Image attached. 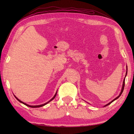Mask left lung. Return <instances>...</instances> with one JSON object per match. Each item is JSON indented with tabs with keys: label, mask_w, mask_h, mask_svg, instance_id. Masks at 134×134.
Segmentation results:
<instances>
[{
	"label": "left lung",
	"mask_w": 134,
	"mask_h": 134,
	"mask_svg": "<svg viewBox=\"0 0 134 134\" xmlns=\"http://www.w3.org/2000/svg\"><path fill=\"white\" fill-rule=\"evenodd\" d=\"M126 70H127V71H126V76H125V78H124V80H123V85H122V87H121V92H120V94H119L117 97L116 98H115V99H113L112 101H111L110 102H109V103H108L107 104H106L105 105H104V107H107V106H108V105H109V104H110L111 103H112V102H113L115 100H116V99H117L118 98H119V97H120L121 95V94H122V93H123V90H124V85H125V78H126V76H127V69H126Z\"/></svg>",
	"instance_id": "left-lung-1"
}]
</instances>
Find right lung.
Instances as JSON below:
<instances>
[{
  "instance_id": "obj_1",
  "label": "right lung",
  "mask_w": 134,
  "mask_h": 134,
  "mask_svg": "<svg viewBox=\"0 0 134 134\" xmlns=\"http://www.w3.org/2000/svg\"><path fill=\"white\" fill-rule=\"evenodd\" d=\"M56 94H57V91H56V93H55V96H54L53 97V98H52V99H51L49 101H48L47 102H46V103H45V104H44L40 105H28V104H26V103H25V102H22V101L20 100V99H19L18 98H17L16 97L15 95H14V97H15V98L17 99V100H18V101H19L20 102H21V103H22L23 104L25 105H26V106H27V107H30V108H39V107H43V106H44V105H45L46 104H47L48 103H49V102H51V101H52L53 99L55 98V97H56Z\"/></svg>"
}]
</instances>
